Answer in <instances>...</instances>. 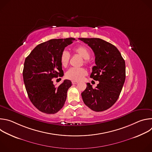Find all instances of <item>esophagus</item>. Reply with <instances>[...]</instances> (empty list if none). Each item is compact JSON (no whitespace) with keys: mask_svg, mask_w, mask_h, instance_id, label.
<instances>
[{"mask_svg":"<svg viewBox=\"0 0 152 152\" xmlns=\"http://www.w3.org/2000/svg\"><path fill=\"white\" fill-rule=\"evenodd\" d=\"M72 82L73 84H77L78 83V82H77V81H72Z\"/></svg>","mask_w":152,"mask_h":152,"instance_id":"34e87169","label":"esophagus"}]
</instances>
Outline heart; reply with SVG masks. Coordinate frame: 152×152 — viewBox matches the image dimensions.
<instances>
[{
	"mask_svg": "<svg viewBox=\"0 0 152 152\" xmlns=\"http://www.w3.org/2000/svg\"><path fill=\"white\" fill-rule=\"evenodd\" d=\"M74 52L84 59L85 64H89V58L91 56V52L89 49L84 46H79L74 49ZM70 60V54L64 50L60 56V62L62 66L66 67L68 66ZM87 75V72L84 68H71L66 73V77L73 81H79Z\"/></svg>",
	"mask_w": 152,
	"mask_h": 152,
	"instance_id": "1",
	"label": "heart"
}]
</instances>
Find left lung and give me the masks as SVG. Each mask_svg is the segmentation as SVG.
<instances>
[{"mask_svg":"<svg viewBox=\"0 0 152 152\" xmlns=\"http://www.w3.org/2000/svg\"><path fill=\"white\" fill-rule=\"evenodd\" d=\"M79 39L94 53L96 66L93 67L90 77L99 82L95 88L86 83L81 93L83 101L93 111H105L119 97L126 78L125 61L117 48L110 42L97 38Z\"/></svg>","mask_w":152,"mask_h":152,"instance_id":"8db88e82","label":"left lung"}]
</instances>
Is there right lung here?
Wrapping results in <instances>:
<instances>
[{"label": "right lung", "instance_id": "obj_1", "mask_svg": "<svg viewBox=\"0 0 152 152\" xmlns=\"http://www.w3.org/2000/svg\"><path fill=\"white\" fill-rule=\"evenodd\" d=\"M75 40L74 38L52 39L41 43L25 59L23 71L25 88L32 103L42 113L55 114L66 102L72 82L66 79L56 86L52 79L64 76L60 56Z\"/></svg>", "mask_w": 152, "mask_h": 152}]
</instances>
